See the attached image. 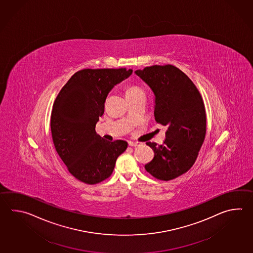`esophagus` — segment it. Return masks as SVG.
<instances>
[{
  "label": "esophagus",
  "mask_w": 253,
  "mask_h": 253,
  "mask_svg": "<svg viewBox=\"0 0 253 253\" xmlns=\"http://www.w3.org/2000/svg\"><path fill=\"white\" fill-rule=\"evenodd\" d=\"M129 145L130 147H136V146L139 145V142H136V141H131V140H129Z\"/></svg>",
  "instance_id": "34e87169"
}]
</instances>
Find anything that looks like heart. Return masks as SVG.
<instances>
[{
  "label": "heart",
  "instance_id": "heart-1",
  "mask_svg": "<svg viewBox=\"0 0 253 253\" xmlns=\"http://www.w3.org/2000/svg\"><path fill=\"white\" fill-rule=\"evenodd\" d=\"M135 93H145L144 90L139 85H130L126 90V94H135Z\"/></svg>",
  "mask_w": 253,
  "mask_h": 253
}]
</instances>
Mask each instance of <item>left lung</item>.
<instances>
[{
  "mask_svg": "<svg viewBox=\"0 0 253 253\" xmlns=\"http://www.w3.org/2000/svg\"><path fill=\"white\" fill-rule=\"evenodd\" d=\"M155 94V120L167 126L163 144L147 142L154 158L145 169L157 179L183 175L196 162L207 133V114L201 94L185 73L172 65L135 71Z\"/></svg>",
  "mask_w": 253,
  "mask_h": 253,
  "instance_id": "8db88e82",
  "label": "left lung"
}]
</instances>
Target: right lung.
Listing matches in <instances>:
<instances>
[{
  "instance_id": "add662e5",
  "label": "right lung",
  "mask_w": 253,
  "mask_h": 253,
  "mask_svg": "<svg viewBox=\"0 0 253 253\" xmlns=\"http://www.w3.org/2000/svg\"><path fill=\"white\" fill-rule=\"evenodd\" d=\"M132 73L126 68H86L73 75L53 104L52 139L67 169L83 183L94 185L112 175L115 162L128 147L125 140L108 141L95 125L104 113L109 92Z\"/></svg>"
}]
</instances>
